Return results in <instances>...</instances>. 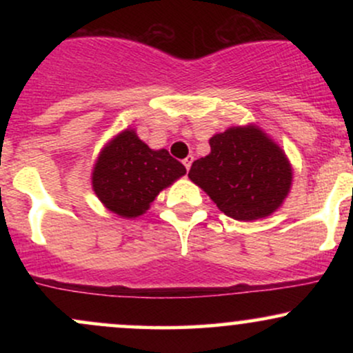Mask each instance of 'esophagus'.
Wrapping results in <instances>:
<instances>
[{"mask_svg": "<svg viewBox=\"0 0 353 353\" xmlns=\"http://www.w3.org/2000/svg\"><path fill=\"white\" fill-rule=\"evenodd\" d=\"M192 163H194V157L192 156H188L184 159V165H185V169H188V171L190 169V165H192Z\"/></svg>", "mask_w": 353, "mask_h": 353, "instance_id": "34e87169", "label": "esophagus"}]
</instances>
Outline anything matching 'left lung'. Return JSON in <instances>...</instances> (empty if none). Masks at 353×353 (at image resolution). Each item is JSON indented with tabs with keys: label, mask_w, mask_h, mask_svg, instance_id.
I'll use <instances>...</instances> for the list:
<instances>
[{
	"label": "left lung",
	"mask_w": 353,
	"mask_h": 353,
	"mask_svg": "<svg viewBox=\"0 0 353 353\" xmlns=\"http://www.w3.org/2000/svg\"><path fill=\"white\" fill-rule=\"evenodd\" d=\"M210 152L194 161L189 179L225 216L257 221L274 214L292 188V164L257 124L232 125L209 139Z\"/></svg>",
	"instance_id": "left-lung-1"
}]
</instances>
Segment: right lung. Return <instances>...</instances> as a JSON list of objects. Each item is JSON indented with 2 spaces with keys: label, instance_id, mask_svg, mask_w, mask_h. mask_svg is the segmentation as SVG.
Segmentation results:
<instances>
[{
  "label": "right lung",
  "instance_id": "right-lung-1",
  "mask_svg": "<svg viewBox=\"0 0 353 353\" xmlns=\"http://www.w3.org/2000/svg\"><path fill=\"white\" fill-rule=\"evenodd\" d=\"M185 174L165 149H151L128 128L108 141L92 165L91 185L112 214L134 219L151 208L161 190Z\"/></svg>",
  "mask_w": 353,
  "mask_h": 353
}]
</instances>
